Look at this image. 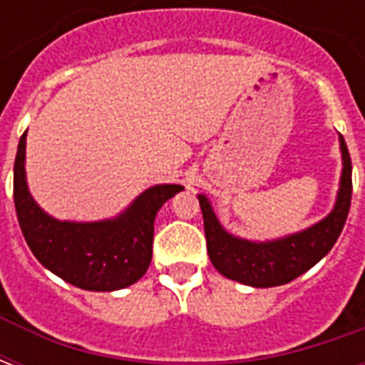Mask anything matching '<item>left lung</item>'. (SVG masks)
Wrapping results in <instances>:
<instances>
[{
  "mask_svg": "<svg viewBox=\"0 0 365 365\" xmlns=\"http://www.w3.org/2000/svg\"><path fill=\"white\" fill-rule=\"evenodd\" d=\"M342 148V180L336 205L332 213L311 229L291 235L274 242H248L230 237L222 229L205 195H199V205L205 225L207 252L213 266L225 277L252 287H275L293 282L295 277L313 268L317 262L330 252L340 237L352 201V160L340 136Z\"/></svg>",
  "mask_w": 365,
  "mask_h": 365,
  "instance_id": "left-lung-1",
  "label": "left lung"
}]
</instances>
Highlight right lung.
<instances>
[{
  "instance_id": "obj_1",
  "label": "right lung",
  "mask_w": 365,
  "mask_h": 365,
  "mask_svg": "<svg viewBox=\"0 0 365 365\" xmlns=\"http://www.w3.org/2000/svg\"><path fill=\"white\" fill-rule=\"evenodd\" d=\"M25 136L13 168V199L23 237L44 268L88 291H115L138 282L152 260L154 219L182 185L146 190L115 221L60 222L51 219L25 182Z\"/></svg>"
}]
</instances>
